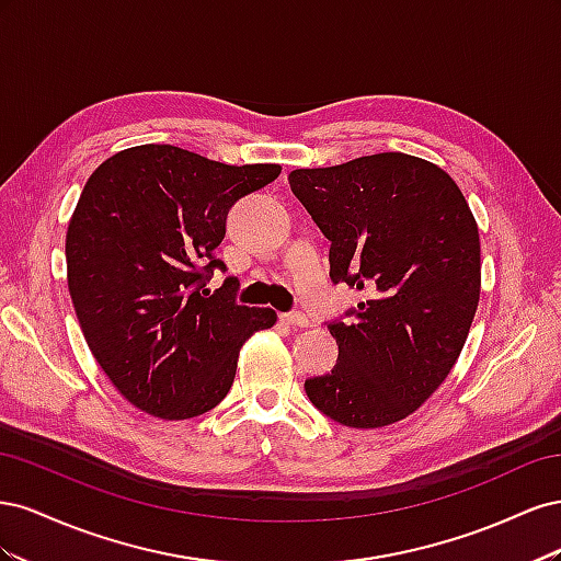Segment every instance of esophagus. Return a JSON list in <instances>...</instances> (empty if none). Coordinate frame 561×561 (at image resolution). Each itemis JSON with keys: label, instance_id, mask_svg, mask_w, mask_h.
Returning a JSON list of instances; mask_svg holds the SVG:
<instances>
[{"label": "esophagus", "instance_id": "1", "mask_svg": "<svg viewBox=\"0 0 561 561\" xmlns=\"http://www.w3.org/2000/svg\"><path fill=\"white\" fill-rule=\"evenodd\" d=\"M285 325H293V328H309V318L299 313V311H293V313H285L280 316Z\"/></svg>", "mask_w": 561, "mask_h": 561}]
</instances>
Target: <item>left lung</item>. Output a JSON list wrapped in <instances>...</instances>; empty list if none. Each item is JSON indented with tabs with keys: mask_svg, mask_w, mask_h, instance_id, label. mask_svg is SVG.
Instances as JSON below:
<instances>
[{
	"mask_svg": "<svg viewBox=\"0 0 561 561\" xmlns=\"http://www.w3.org/2000/svg\"><path fill=\"white\" fill-rule=\"evenodd\" d=\"M293 194L328 236L330 278L367 293L332 322V371L309 400L348 428L402 421L447 379L480 301V231L443 168L402 154L297 168Z\"/></svg>",
	"mask_w": 561,
	"mask_h": 561,
	"instance_id": "8db88e82",
	"label": "left lung"
}]
</instances>
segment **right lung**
Masks as SVG:
<instances>
[{
  "instance_id": "add662e5",
  "label": "right lung",
  "mask_w": 561,
  "mask_h": 561,
  "mask_svg": "<svg viewBox=\"0 0 561 561\" xmlns=\"http://www.w3.org/2000/svg\"><path fill=\"white\" fill-rule=\"evenodd\" d=\"M280 175L278 163L229 165L173 145H140L100 163L65 239L67 287L83 339L114 388L165 421L222 402L241 346L276 311L236 304L239 280L210 295L227 213Z\"/></svg>"
}]
</instances>
